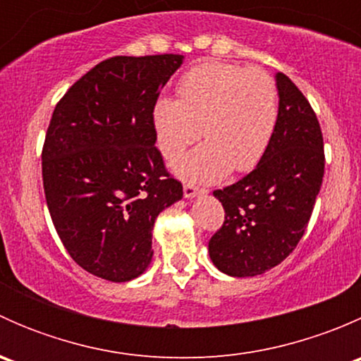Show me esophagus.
Returning a JSON list of instances; mask_svg holds the SVG:
<instances>
[{
	"mask_svg": "<svg viewBox=\"0 0 361 361\" xmlns=\"http://www.w3.org/2000/svg\"><path fill=\"white\" fill-rule=\"evenodd\" d=\"M202 192H204L202 188L195 187V185H192V183H185V187H183V194H185V197H187V199L195 197V195L202 194Z\"/></svg>",
	"mask_w": 361,
	"mask_h": 361,
	"instance_id": "34e87169",
	"label": "esophagus"
}]
</instances>
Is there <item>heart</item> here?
Listing matches in <instances>:
<instances>
[{"label": "heart", "mask_w": 361, "mask_h": 361, "mask_svg": "<svg viewBox=\"0 0 361 361\" xmlns=\"http://www.w3.org/2000/svg\"><path fill=\"white\" fill-rule=\"evenodd\" d=\"M278 118L274 80L260 69L227 63L192 68L178 83V99L159 97L152 110L157 147L167 160L202 133L206 143L174 162V171L206 183L224 180L232 169H253L274 137Z\"/></svg>", "instance_id": "heart-1"}]
</instances>
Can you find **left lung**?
Here are the masks:
<instances>
[{"label":"left lung","instance_id":"obj_1","mask_svg":"<svg viewBox=\"0 0 361 361\" xmlns=\"http://www.w3.org/2000/svg\"><path fill=\"white\" fill-rule=\"evenodd\" d=\"M279 118L264 159L250 174L213 195L225 221L209 239V257L234 278L281 264L304 235L325 173L316 113L292 80L276 75Z\"/></svg>","mask_w":361,"mask_h":361}]
</instances>
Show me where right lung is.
Masks as SVG:
<instances>
[{"label":"right lung","mask_w":361,"mask_h":361,"mask_svg":"<svg viewBox=\"0 0 361 361\" xmlns=\"http://www.w3.org/2000/svg\"><path fill=\"white\" fill-rule=\"evenodd\" d=\"M183 56H116L57 103L42 152L54 227L97 278L130 281L150 265L155 218L183 197L155 147L152 110Z\"/></svg>","instance_id":"obj_1"}]
</instances>
